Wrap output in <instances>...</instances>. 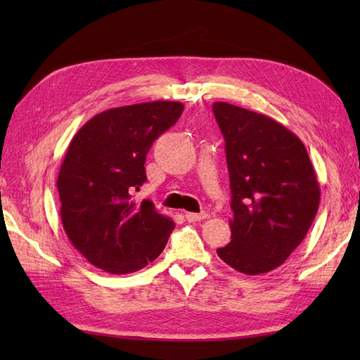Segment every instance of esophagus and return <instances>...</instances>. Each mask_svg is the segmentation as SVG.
<instances>
[{"label":"esophagus","mask_w":360,"mask_h":360,"mask_svg":"<svg viewBox=\"0 0 360 360\" xmlns=\"http://www.w3.org/2000/svg\"><path fill=\"white\" fill-rule=\"evenodd\" d=\"M184 216H186L188 222H200V221L205 219L207 213H205V212H201V213H189V212H188Z\"/></svg>","instance_id":"obj_1"}]
</instances>
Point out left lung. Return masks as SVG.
Instances as JSON below:
<instances>
[{
  "mask_svg": "<svg viewBox=\"0 0 360 360\" xmlns=\"http://www.w3.org/2000/svg\"><path fill=\"white\" fill-rule=\"evenodd\" d=\"M230 172L231 242L217 249L245 275L279 267L311 228L320 184L302 141L274 118L213 103Z\"/></svg>",
  "mask_w": 360,
  "mask_h": 360,
  "instance_id": "1",
  "label": "left lung"
}]
</instances>
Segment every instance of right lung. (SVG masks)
<instances>
[{
  "label": "right lung",
  "mask_w": 360,
  "mask_h": 360,
  "mask_svg": "<svg viewBox=\"0 0 360 360\" xmlns=\"http://www.w3.org/2000/svg\"><path fill=\"white\" fill-rule=\"evenodd\" d=\"M183 108L169 101L112 108L70 141L57 180L60 214L69 240L93 266L132 274L167 246L176 224L134 193L147 181L150 147L177 123Z\"/></svg>",
  "instance_id": "obj_1"
}]
</instances>
